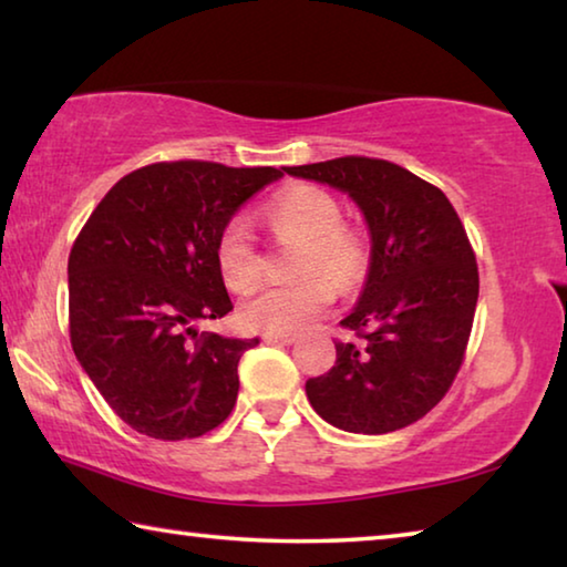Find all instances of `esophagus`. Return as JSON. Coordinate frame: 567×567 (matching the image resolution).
<instances>
[{"instance_id":"obj_1","label":"esophagus","mask_w":567,"mask_h":567,"mask_svg":"<svg viewBox=\"0 0 567 567\" xmlns=\"http://www.w3.org/2000/svg\"><path fill=\"white\" fill-rule=\"evenodd\" d=\"M262 340L265 342H272V344H295L297 340H300V338H297V334H272V332H267V334H262Z\"/></svg>"}]
</instances>
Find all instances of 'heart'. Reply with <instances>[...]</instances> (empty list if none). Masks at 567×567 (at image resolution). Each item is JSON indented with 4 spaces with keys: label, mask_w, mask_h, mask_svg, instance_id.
<instances>
[{
    "label": "heart",
    "mask_w": 567,
    "mask_h": 567,
    "mask_svg": "<svg viewBox=\"0 0 567 567\" xmlns=\"http://www.w3.org/2000/svg\"><path fill=\"white\" fill-rule=\"evenodd\" d=\"M267 223L282 243H295V275L287 285H265L239 307V318L257 332H297L332 302V284L352 287L368 265L358 233L342 225V207L330 192L297 185L277 195L267 207ZM217 267L235 290H247L260 277L252 233L243 217L227 219L217 235Z\"/></svg>",
    "instance_id": "b5f03b06"
}]
</instances>
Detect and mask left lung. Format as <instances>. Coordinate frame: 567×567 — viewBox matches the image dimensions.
Segmentation results:
<instances>
[{
  "mask_svg": "<svg viewBox=\"0 0 567 567\" xmlns=\"http://www.w3.org/2000/svg\"><path fill=\"white\" fill-rule=\"evenodd\" d=\"M287 175L340 189L360 207L370 265L340 324L332 370L305 382L312 410L360 435L395 433L425 417L453 385L473 330L477 265L450 199L385 159L340 157Z\"/></svg>",
  "mask_w": 567,
  "mask_h": 567,
  "instance_id": "left-lung-1",
  "label": "left lung"
}]
</instances>
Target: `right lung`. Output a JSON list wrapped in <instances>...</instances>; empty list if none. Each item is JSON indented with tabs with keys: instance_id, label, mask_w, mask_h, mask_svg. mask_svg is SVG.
I'll return each instance as SVG.
<instances>
[{
	"instance_id": "right-lung-1",
	"label": "right lung",
	"mask_w": 567,
	"mask_h": 567,
	"mask_svg": "<svg viewBox=\"0 0 567 567\" xmlns=\"http://www.w3.org/2000/svg\"><path fill=\"white\" fill-rule=\"evenodd\" d=\"M275 167L159 162L122 177L70 252L72 350L107 405L155 440L199 437L235 408L257 338L199 334L233 310L217 235Z\"/></svg>"
}]
</instances>
